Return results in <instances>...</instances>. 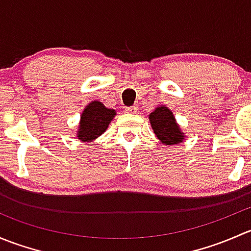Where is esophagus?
I'll return each instance as SVG.
<instances>
[{"label":"esophagus","instance_id":"obj_1","mask_svg":"<svg viewBox=\"0 0 251 251\" xmlns=\"http://www.w3.org/2000/svg\"><path fill=\"white\" fill-rule=\"evenodd\" d=\"M125 110L126 113L128 114H135L136 111H137V107H136V105H132V107H127Z\"/></svg>","mask_w":251,"mask_h":251}]
</instances>
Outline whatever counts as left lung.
<instances>
[{
    "label": "left lung",
    "instance_id": "left-lung-1",
    "mask_svg": "<svg viewBox=\"0 0 251 251\" xmlns=\"http://www.w3.org/2000/svg\"><path fill=\"white\" fill-rule=\"evenodd\" d=\"M148 118L154 133L164 146H176L186 141L174 113L166 105H158Z\"/></svg>",
    "mask_w": 251,
    "mask_h": 251
}]
</instances>
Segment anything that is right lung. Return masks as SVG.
<instances>
[{"label":"right lung","mask_w":251,"mask_h":251,"mask_svg":"<svg viewBox=\"0 0 251 251\" xmlns=\"http://www.w3.org/2000/svg\"><path fill=\"white\" fill-rule=\"evenodd\" d=\"M116 111L105 107L100 100L88 103L80 115L76 138L81 142H93L105 132Z\"/></svg>","instance_id":"obj_1"}]
</instances>
